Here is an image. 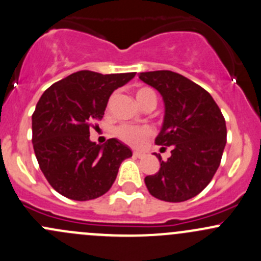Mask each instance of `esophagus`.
<instances>
[{"instance_id": "esophagus-1", "label": "esophagus", "mask_w": 261, "mask_h": 261, "mask_svg": "<svg viewBox=\"0 0 261 261\" xmlns=\"http://www.w3.org/2000/svg\"><path fill=\"white\" fill-rule=\"evenodd\" d=\"M133 155H134V156H135V158H143L145 154H144L143 151H138V150H135V151L133 152Z\"/></svg>"}]
</instances>
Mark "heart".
Listing matches in <instances>:
<instances>
[{
	"mask_svg": "<svg viewBox=\"0 0 261 261\" xmlns=\"http://www.w3.org/2000/svg\"><path fill=\"white\" fill-rule=\"evenodd\" d=\"M135 97L138 99L139 105L144 107L147 103L156 105V94L149 87H140L136 89ZM151 134V130L146 126H133V125H122L116 130V135L125 143L130 144L133 146H141L145 141L147 136Z\"/></svg>",
	"mask_w": 261,
	"mask_h": 261,
	"instance_id": "obj_1",
	"label": "heart"
}]
</instances>
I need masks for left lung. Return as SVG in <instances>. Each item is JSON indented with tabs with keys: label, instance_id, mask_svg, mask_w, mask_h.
<instances>
[{
	"label": "left lung",
	"instance_id": "left-lung-1",
	"mask_svg": "<svg viewBox=\"0 0 261 261\" xmlns=\"http://www.w3.org/2000/svg\"><path fill=\"white\" fill-rule=\"evenodd\" d=\"M156 89L164 101V121L155 138L158 145L172 146V155L154 175L145 177L147 191L165 202H183L201 193L220 167L226 146V122L211 94L170 72L155 70L139 74Z\"/></svg>",
	"mask_w": 261,
	"mask_h": 261
}]
</instances>
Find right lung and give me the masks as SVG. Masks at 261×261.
I'll use <instances>...</instances> for the list:
<instances>
[{
  "instance_id": "obj_1",
  "label": "right lung",
  "mask_w": 261,
  "mask_h": 261,
  "mask_svg": "<svg viewBox=\"0 0 261 261\" xmlns=\"http://www.w3.org/2000/svg\"><path fill=\"white\" fill-rule=\"evenodd\" d=\"M135 74L80 70L40 97L33 114L34 151L58 193L74 201L98 198L112 187L121 163L133 156L130 147L117 139L103 145L89 140V126L103 117L112 92Z\"/></svg>"
}]
</instances>
